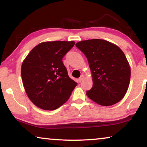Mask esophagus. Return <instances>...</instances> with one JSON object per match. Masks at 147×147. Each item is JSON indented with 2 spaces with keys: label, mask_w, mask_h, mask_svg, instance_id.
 <instances>
[{
  "label": "esophagus",
  "mask_w": 147,
  "mask_h": 147,
  "mask_svg": "<svg viewBox=\"0 0 147 147\" xmlns=\"http://www.w3.org/2000/svg\"><path fill=\"white\" fill-rule=\"evenodd\" d=\"M84 75H82L81 76H80V78H79V79H78V80H79L80 82H81L82 80H84Z\"/></svg>",
  "instance_id": "34e87169"
}]
</instances>
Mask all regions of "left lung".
Wrapping results in <instances>:
<instances>
[{"mask_svg":"<svg viewBox=\"0 0 147 147\" xmlns=\"http://www.w3.org/2000/svg\"><path fill=\"white\" fill-rule=\"evenodd\" d=\"M76 46L87 57L93 86L88 97L100 105L108 106L120 102L127 92L130 67L123 51L103 39L80 41Z\"/></svg>","mask_w":147,"mask_h":147,"instance_id":"8db88e82","label":"left lung"}]
</instances>
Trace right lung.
Listing matches in <instances>:
<instances>
[{"label":"right lung","instance_id":"1","mask_svg":"<svg viewBox=\"0 0 147 147\" xmlns=\"http://www.w3.org/2000/svg\"><path fill=\"white\" fill-rule=\"evenodd\" d=\"M74 45V41L43 42L24 59L22 81L28 97L38 108L57 109L67 101L77 86L69 77L62 61Z\"/></svg>","mask_w":147,"mask_h":147}]
</instances>
